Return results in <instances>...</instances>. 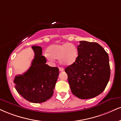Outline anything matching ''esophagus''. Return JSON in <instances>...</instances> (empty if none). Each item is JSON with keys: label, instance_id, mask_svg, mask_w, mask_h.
<instances>
[{"label": "esophagus", "instance_id": "34e87169", "mask_svg": "<svg viewBox=\"0 0 121 121\" xmlns=\"http://www.w3.org/2000/svg\"><path fill=\"white\" fill-rule=\"evenodd\" d=\"M59 70L60 71V72H62V71L64 70V69L63 68H61V67H60V68H59Z\"/></svg>", "mask_w": 121, "mask_h": 121}]
</instances>
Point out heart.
I'll list each match as a JSON object with an SVG mask.
<instances>
[{
    "label": "heart",
    "instance_id": "b5f03b06",
    "mask_svg": "<svg viewBox=\"0 0 121 121\" xmlns=\"http://www.w3.org/2000/svg\"><path fill=\"white\" fill-rule=\"evenodd\" d=\"M48 52L45 53V56L48 60L59 59L60 62L64 65L73 64L78 56V49L76 46L70 43L52 45L48 48Z\"/></svg>",
    "mask_w": 121,
    "mask_h": 121
}]
</instances>
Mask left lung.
<instances>
[{
    "label": "left lung",
    "mask_w": 121,
    "mask_h": 121,
    "mask_svg": "<svg viewBox=\"0 0 121 121\" xmlns=\"http://www.w3.org/2000/svg\"><path fill=\"white\" fill-rule=\"evenodd\" d=\"M76 61L65 68L71 91L81 99L95 97L103 92L110 78L109 56L97 43L80 41Z\"/></svg>",
    "instance_id": "obj_1"
}]
</instances>
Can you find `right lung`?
<instances>
[{
  "instance_id": "add662e5",
  "label": "right lung",
  "mask_w": 121,
  "mask_h": 121,
  "mask_svg": "<svg viewBox=\"0 0 121 121\" xmlns=\"http://www.w3.org/2000/svg\"><path fill=\"white\" fill-rule=\"evenodd\" d=\"M35 56L31 66L25 73L16 75L14 83L16 90L30 102L40 103L49 99L53 94L59 75V68L46 64L41 47H31Z\"/></svg>"
}]
</instances>
